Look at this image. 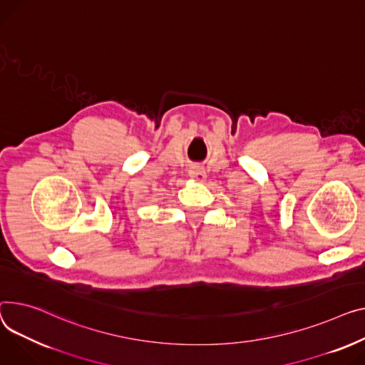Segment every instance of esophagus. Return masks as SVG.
I'll use <instances>...</instances> for the list:
<instances>
[{"instance_id":"esophagus-1","label":"esophagus","mask_w":365,"mask_h":365,"mask_svg":"<svg viewBox=\"0 0 365 365\" xmlns=\"http://www.w3.org/2000/svg\"><path fill=\"white\" fill-rule=\"evenodd\" d=\"M189 176L192 180H195L198 183H204L205 179H207V175H205V170L201 167V165H193L192 170L189 172Z\"/></svg>"}]
</instances>
